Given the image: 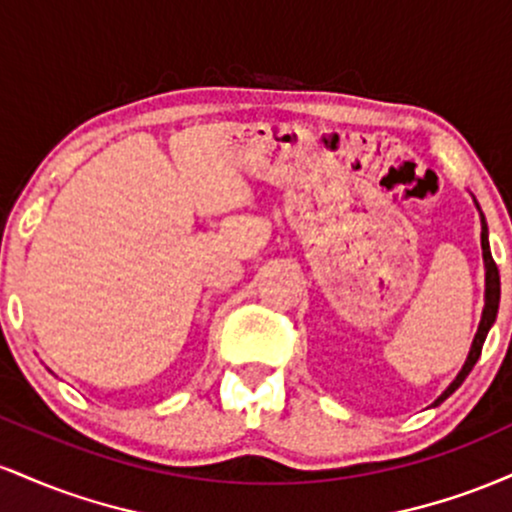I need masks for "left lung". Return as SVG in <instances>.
I'll use <instances>...</instances> for the list:
<instances>
[{
    "label": "left lung",
    "mask_w": 512,
    "mask_h": 512,
    "mask_svg": "<svg viewBox=\"0 0 512 512\" xmlns=\"http://www.w3.org/2000/svg\"><path fill=\"white\" fill-rule=\"evenodd\" d=\"M474 204H477V211L481 216V255H484V272H486V279H484V310H481V320H479V330L474 334V342L469 346V354H467V361H464V366L460 373H457V378L452 380V383L445 387V392L440 395L436 402L431 404V407H438V404H443L445 399H448L452 392L457 390L464 383V378H467L469 373H472L474 363L479 361L481 356V346L486 342V334L493 327V322H496V315H498V303H501V276H498V267L496 262H493L491 257V248H489V226H486V219L484 214H481V207L479 202L474 199Z\"/></svg>",
    "instance_id": "obj_1"
}]
</instances>
